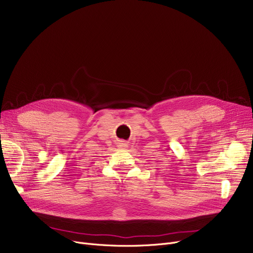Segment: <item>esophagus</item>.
<instances>
[{
  "label": "esophagus",
  "mask_w": 253,
  "mask_h": 253,
  "mask_svg": "<svg viewBox=\"0 0 253 253\" xmlns=\"http://www.w3.org/2000/svg\"><path fill=\"white\" fill-rule=\"evenodd\" d=\"M121 145H120V147H126V143H120Z\"/></svg>",
  "instance_id": "1"
}]
</instances>
